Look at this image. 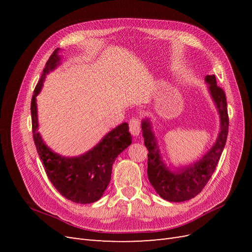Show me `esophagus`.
I'll list each match as a JSON object with an SVG mask.
<instances>
[{"label": "esophagus", "mask_w": 252, "mask_h": 252, "mask_svg": "<svg viewBox=\"0 0 252 252\" xmlns=\"http://www.w3.org/2000/svg\"><path fill=\"white\" fill-rule=\"evenodd\" d=\"M129 130H130L131 134L138 136L141 132V122L138 119L132 118L129 121Z\"/></svg>", "instance_id": "obj_1"}]
</instances>
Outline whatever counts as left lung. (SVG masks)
<instances>
[{
	"label": "left lung",
	"mask_w": 252,
	"mask_h": 252,
	"mask_svg": "<svg viewBox=\"0 0 252 252\" xmlns=\"http://www.w3.org/2000/svg\"><path fill=\"white\" fill-rule=\"evenodd\" d=\"M205 82L220 116V132L216 143L196 162L171 170L163 161L150 119L142 120L144 144L148 149L147 174L150 184L162 199L169 202H184L199 194L215 172L225 147L228 125L227 102L224 90L217 85L215 74L206 75Z\"/></svg>",
	"instance_id": "1"
}]
</instances>
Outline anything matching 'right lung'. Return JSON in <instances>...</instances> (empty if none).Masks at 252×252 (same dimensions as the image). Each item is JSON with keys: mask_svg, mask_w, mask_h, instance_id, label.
Instances as JSON below:
<instances>
[{"mask_svg": "<svg viewBox=\"0 0 252 252\" xmlns=\"http://www.w3.org/2000/svg\"><path fill=\"white\" fill-rule=\"evenodd\" d=\"M60 48L50 56L32 98V135L37 154L52 185L67 200L78 204H90L101 199L111 180L112 165L118 156L131 144L132 138L127 123L113 128L85 154L79 157H63L52 151L39 132L36 95L41 93L46 75L61 64Z\"/></svg>", "mask_w": 252, "mask_h": 252, "instance_id": "1", "label": "right lung"}]
</instances>
